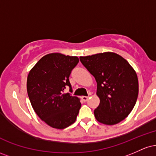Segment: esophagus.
<instances>
[{"label": "esophagus", "instance_id": "obj_1", "mask_svg": "<svg viewBox=\"0 0 156 156\" xmlns=\"http://www.w3.org/2000/svg\"><path fill=\"white\" fill-rule=\"evenodd\" d=\"M81 99L83 100V101L84 102H87V101H88L89 97H87V96H82V97H81Z\"/></svg>", "mask_w": 156, "mask_h": 156}]
</instances>
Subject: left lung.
<instances>
[{
	"instance_id": "8db88e82",
	"label": "left lung",
	"mask_w": 156,
	"mask_h": 156,
	"mask_svg": "<svg viewBox=\"0 0 156 156\" xmlns=\"http://www.w3.org/2000/svg\"><path fill=\"white\" fill-rule=\"evenodd\" d=\"M80 61L95 78L100 105L96 119L115 125L128 116L136 103L139 82L133 68L121 55L112 52L80 56Z\"/></svg>"
}]
</instances>
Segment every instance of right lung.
Wrapping results in <instances>:
<instances>
[{
  "mask_svg": "<svg viewBox=\"0 0 156 156\" xmlns=\"http://www.w3.org/2000/svg\"><path fill=\"white\" fill-rule=\"evenodd\" d=\"M79 62L77 56L58 53L42 57L28 73L27 92L32 107L46 124L64 129L76 120L81 106L80 99L69 93L72 89L69 77Z\"/></svg>",
  "mask_w": 156,
  "mask_h": 156,
  "instance_id": "obj_1",
  "label": "right lung"
}]
</instances>
